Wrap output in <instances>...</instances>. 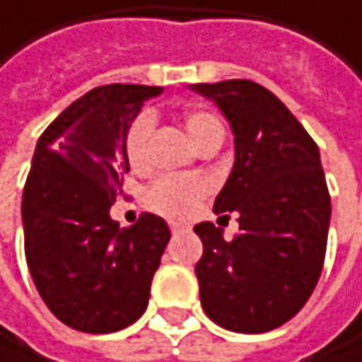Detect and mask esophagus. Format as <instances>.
Returning <instances> with one entry per match:
<instances>
[{
    "mask_svg": "<svg viewBox=\"0 0 362 362\" xmlns=\"http://www.w3.org/2000/svg\"><path fill=\"white\" fill-rule=\"evenodd\" d=\"M187 228H190V226H187V223H179V221H172V223H170V230L172 232H183V230H187Z\"/></svg>",
    "mask_w": 362,
    "mask_h": 362,
    "instance_id": "1",
    "label": "esophagus"
}]
</instances>
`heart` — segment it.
<instances>
[{
	"label": "heart",
	"mask_w": 362,
	"mask_h": 362,
	"mask_svg": "<svg viewBox=\"0 0 362 362\" xmlns=\"http://www.w3.org/2000/svg\"><path fill=\"white\" fill-rule=\"evenodd\" d=\"M183 123L194 144H201L210 132L218 130V119L201 108H190L183 112ZM154 126V115L150 110H141L126 130L123 136V150H126V159L130 165H141L146 161L148 139ZM208 194V183L199 177H172L163 175L157 177L144 192L146 205L157 214L170 216V218H185L194 212L199 201Z\"/></svg>",
	"instance_id": "b5f03b06"
}]
</instances>
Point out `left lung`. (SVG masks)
<instances>
[{"label":"left lung","mask_w":362,"mask_h":362,"mask_svg":"<svg viewBox=\"0 0 362 362\" xmlns=\"http://www.w3.org/2000/svg\"><path fill=\"white\" fill-rule=\"evenodd\" d=\"M192 90L212 99L232 126L236 159L214 212H236L241 230L226 241L210 221L194 226L203 241L194 267L203 312L230 332L276 329L308 303L325 261L332 203L318 146L257 81Z\"/></svg>","instance_id":"1"}]
</instances>
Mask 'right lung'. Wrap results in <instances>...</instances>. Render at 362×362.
<instances>
[{"instance_id":"add662e5","label":"right lung","mask_w":362,"mask_h":362,"mask_svg":"<svg viewBox=\"0 0 362 362\" xmlns=\"http://www.w3.org/2000/svg\"><path fill=\"white\" fill-rule=\"evenodd\" d=\"M159 86L110 83L72 101L39 136L23 185V247L39 296L86 334L132 325L148 308L168 223L144 212L119 230L110 208L130 170L123 136Z\"/></svg>"}]
</instances>
